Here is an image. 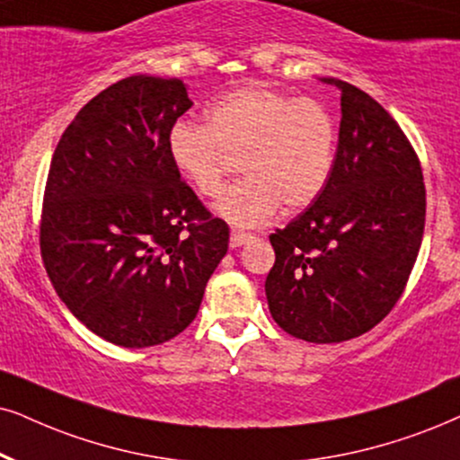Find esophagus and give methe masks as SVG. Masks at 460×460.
Returning <instances> with one entry per match:
<instances>
[{
    "label": "esophagus",
    "instance_id": "obj_1",
    "mask_svg": "<svg viewBox=\"0 0 460 460\" xmlns=\"http://www.w3.org/2000/svg\"><path fill=\"white\" fill-rule=\"evenodd\" d=\"M250 240H252V235L246 234V231H231V248H240Z\"/></svg>",
    "mask_w": 460,
    "mask_h": 460
}]
</instances>
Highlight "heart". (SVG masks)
Returning <instances> with one entry per match:
<instances>
[{
    "mask_svg": "<svg viewBox=\"0 0 460 460\" xmlns=\"http://www.w3.org/2000/svg\"><path fill=\"white\" fill-rule=\"evenodd\" d=\"M337 127L323 103L265 84L242 86L208 110L206 123L178 120L167 133L176 172L203 197H217L240 156L243 176L220 197L217 212L235 226H257L284 206L299 212L327 189Z\"/></svg>",
    "mask_w": 460,
    "mask_h": 460,
    "instance_id": "b5f03b06",
    "label": "heart"
}]
</instances>
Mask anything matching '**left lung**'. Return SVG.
I'll return each instance as SVG.
<instances>
[{
    "instance_id": "8db88e82",
    "label": "left lung",
    "mask_w": 460,
    "mask_h": 460,
    "mask_svg": "<svg viewBox=\"0 0 460 460\" xmlns=\"http://www.w3.org/2000/svg\"><path fill=\"white\" fill-rule=\"evenodd\" d=\"M341 93L335 165L323 195L276 229L267 273L270 312L288 335L340 344L393 310L424 234L420 161L397 120L367 93L323 78Z\"/></svg>"
}]
</instances>
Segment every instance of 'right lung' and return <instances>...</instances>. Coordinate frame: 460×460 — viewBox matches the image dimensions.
<instances>
[{
	"label": "right lung",
	"instance_id": "obj_1",
	"mask_svg": "<svg viewBox=\"0 0 460 460\" xmlns=\"http://www.w3.org/2000/svg\"><path fill=\"white\" fill-rule=\"evenodd\" d=\"M193 106L178 78L129 75L67 125L44 190L40 250L67 310L110 344L182 333L229 248V226L182 182L167 133Z\"/></svg>",
	"mask_w": 460,
	"mask_h": 460
}]
</instances>
